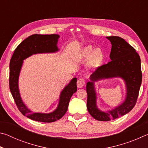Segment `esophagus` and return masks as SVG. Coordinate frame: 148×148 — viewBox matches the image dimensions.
Here are the masks:
<instances>
[{"label": "esophagus", "instance_id": "esophagus-1", "mask_svg": "<svg viewBox=\"0 0 148 148\" xmlns=\"http://www.w3.org/2000/svg\"><path fill=\"white\" fill-rule=\"evenodd\" d=\"M85 79H83V78H79L77 79V87H82L84 86L85 85Z\"/></svg>", "mask_w": 148, "mask_h": 148}]
</instances>
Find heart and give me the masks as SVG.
<instances>
[{"mask_svg": "<svg viewBox=\"0 0 148 148\" xmlns=\"http://www.w3.org/2000/svg\"><path fill=\"white\" fill-rule=\"evenodd\" d=\"M80 56L83 59L89 57L88 65L91 67H95L101 64L103 55H102V52L100 49H93L91 46H89L84 47L82 50L80 52Z\"/></svg>", "mask_w": 148, "mask_h": 148, "instance_id": "heart-1", "label": "heart"}]
</instances>
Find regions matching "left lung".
<instances>
[{"mask_svg":"<svg viewBox=\"0 0 148 148\" xmlns=\"http://www.w3.org/2000/svg\"><path fill=\"white\" fill-rule=\"evenodd\" d=\"M111 42L110 59L107 64L99 66L87 83V108L90 115L98 121H108L124 116L132 110L136 103L142 84L141 61L133 47L119 36H108ZM121 77L127 86V97L123 103L111 111L104 112L97 108L94 82L102 78Z\"/></svg>","mask_w":148,"mask_h":148,"instance_id":"8db88e82","label":"left lung"}]
</instances>
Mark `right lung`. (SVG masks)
I'll use <instances>...</instances> for the list:
<instances>
[{"label": "right lung", "mask_w": 148, "mask_h": 148, "mask_svg": "<svg viewBox=\"0 0 148 148\" xmlns=\"http://www.w3.org/2000/svg\"><path fill=\"white\" fill-rule=\"evenodd\" d=\"M59 38L58 34H32L16 47L10 62L9 86L17 108L23 116L36 121L51 123L61 119L68 110L72 95L77 91V78L74 77L62 91L57 108L49 114L32 113L25 106L20 97L18 77L23 60L32 54L58 51L57 44Z\"/></svg>", "instance_id": "obj_1"}]
</instances>
